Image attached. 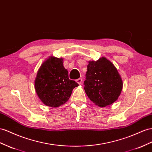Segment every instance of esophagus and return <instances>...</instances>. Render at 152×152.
Masks as SVG:
<instances>
[{"mask_svg":"<svg viewBox=\"0 0 152 152\" xmlns=\"http://www.w3.org/2000/svg\"><path fill=\"white\" fill-rule=\"evenodd\" d=\"M76 82L78 84H81V82H82V78H78L76 80Z\"/></svg>","mask_w":152,"mask_h":152,"instance_id":"1","label":"esophagus"}]
</instances>
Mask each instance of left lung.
Instances as JSON below:
<instances>
[{
    "instance_id": "obj_1",
    "label": "left lung",
    "mask_w": 152,
    "mask_h": 152,
    "mask_svg": "<svg viewBox=\"0 0 152 152\" xmlns=\"http://www.w3.org/2000/svg\"><path fill=\"white\" fill-rule=\"evenodd\" d=\"M85 91L92 102L101 107L114 103L123 88V81L114 64L102 57L88 61Z\"/></svg>"
}]
</instances>
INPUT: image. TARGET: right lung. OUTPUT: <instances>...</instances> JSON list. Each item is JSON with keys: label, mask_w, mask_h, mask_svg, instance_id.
<instances>
[{"label": "right lung", "mask_w": 152, "mask_h": 152, "mask_svg": "<svg viewBox=\"0 0 152 152\" xmlns=\"http://www.w3.org/2000/svg\"><path fill=\"white\" fill-rule=\"evenodd\" d=\"M78 86L69 78L63 58L50 56L42 64L34 80V88L38 98L45 105L58 107L65 103L73 88Z\"/></svg>", "instance_id": "obj_1"}]
</instances>
